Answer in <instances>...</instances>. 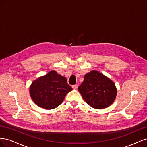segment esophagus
I'll use <instances>...</instances> for the list:
<instances>
[{
    "instance_id": "obj_1",
    "label": "esophagus",
    "mask_w": 147,
    "mask_h": 147,
    "mask_svg": "<svg viewBox=\"0 0 147 147\" xmlns=\"http://www.w3.org/2000/svg\"><path fill=\"white\" fill-rule=\"evenodd\" d=\"M72 87L74 90H77V88H78V85H77V84H75V85H73Z\"/></svg>"
}]
</instances>
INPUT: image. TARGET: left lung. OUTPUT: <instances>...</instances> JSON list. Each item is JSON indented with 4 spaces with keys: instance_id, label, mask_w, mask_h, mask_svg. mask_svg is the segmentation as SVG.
Here are the masks:
<instances>
[{
    "instance_id": "left-lung-1",
    "label": "left lung",
    "mask_w": 147,
    "mask_h": 147,
    "mask_svg": "<svg viewBox=\"0 0 147 147\" xmlns=\"http://www.w3.org/2000/svg\"><path fill=\"white\" fill-rule=\"evenodd\" d=\"M78 90L84 101L96 109L108 107L117 94V87L112 80L94 70L84 75Z\"/></svg>"
}]
</instances>
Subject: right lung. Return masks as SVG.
I'll list each match as a JSON object with an SVG mask.
<instances>
[{"label": "right lung", "instance_id": "add662e5", "mask_svg": "<svg viewBox=\"0 0 147 147\" xmlns=\"http://www.w3.org/2000/svg\"><path fill=\"white\" fill-rule=\"evenodd\" d=\"M72 90L65 77L51 70L34 80L29 87L31 99L40 107L50 110L58 107Z\"/></svg>", "mask_w": 147, "mask_h": 147}]
</instances>
